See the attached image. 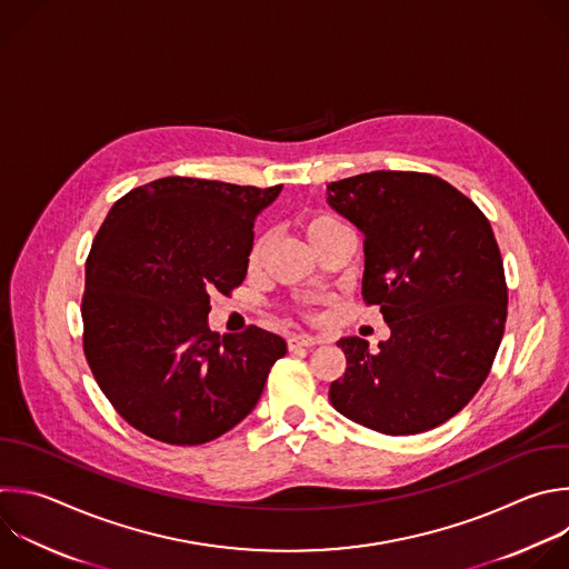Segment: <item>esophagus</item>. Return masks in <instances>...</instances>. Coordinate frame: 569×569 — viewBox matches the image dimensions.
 <instances>
[{"mask_svg": "<svg viewBox=\"0 0 569 569\" xmlns=\"http://www.w3.org/2000/svg\"><path fill=\"white\" fill-rule=\"evenodd\" d=\"M286 343H288L290 350H295V348H310V346H315L319 341L315 337H310V335H288Z\"/></svg>", "mask_w": 569, "mask_h": 569, "instance_id": "esophagus-1", "label": "esophagus"}]
</instances>
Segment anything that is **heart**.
Instances as JSON below:
<instances>
[{
  "mask_svg": "<svg viewBox=\"0 0 569 569\" xmlns=\"http://www.w3.org/2000/svg\"><path fill=\"white\" fill-rule=\"evenodd\" d=\"M297 226L301 228V232L308 237V241L312 243V248L317 250L321 243H326L328 239L341 234V232H350L348 223L343 219H339L337 214L332 212H323V210H315V212H308L303 217H299ZM266 248H268V239L266 237H257L250 246V252H248V266L250 268H259L261 261H263V254H266ZM306 317H312V312H303Z\"/></svg>",
  "mask_w": 569,
  "mask_h": 569,
  "instance_id": "b5f03b06",
  "label": "heart"
}]
</instances>
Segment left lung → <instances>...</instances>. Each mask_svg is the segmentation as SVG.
I'll list each match as a JSON object with an SVG mask.
<instances>
[{"instance_id":"8db88e82","label":"left lung","mask_w":569,"mask_h":569,"mask_svg":"<svg viewBox=\"0 0 569 569\" xmlns=\"http://www.w3.org/2000/svg\"><path fill=\"white\" fill-rule=\"evenodd\" d=\"M328 203L363 232L366 306L391 337L337 346L343 377L330 405L387 436L436 429L462 411L491 370L507 321V281L482 210L440 176L370 171L328 184Z\"/></svg>"}]
</instances>
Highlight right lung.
Masks as SVG:
<instances>
[{
	"mask_svg": "<svg viewBox=\"0 0 569 569\" xmlns=\"http://www.w3.org/2000/svg\"><path fill=\"white\" fill-rule=\"evenodd\" d=\"M281 184L167 176L113 203L87 257L82 346L98 387L140 433L197 447L259 402L286 341L210 330V295L248 272L254 221Z\"/></svg>",
	"mask_w": 569,
	"mask_h": 569,
	"instance_id": "obj_1",
	"label": "right lung"
}]
</instances>
